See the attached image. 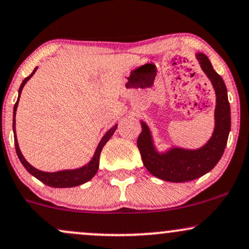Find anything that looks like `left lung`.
<instances>
[{
    "label": "left lung",
    "instance_id": "8db88e82",
    "mask_svg": "<svg viewBox=\"0 0 249 249\" xmlns=\"http://www.w3.org/2000/svg\"><path fill=\"white\" fill-rule=\"evenodd\" d=\"M195 55L215 92L214 128L208 142L196 149L173 146L164 152H158L148 125L140 121L142 130L137 145L143 166L155 178L167 182L193 181L210 172L223 157L231 131V107L223 77L213 70L204 53L197 52Z\"/></svg>",
    "mask_w": 249,
    "mask_h": 249
}]
</instances>
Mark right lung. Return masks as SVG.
<instances>
[{
  "label": "right lung",
  "instance_id": "obj_1",
  "mask_svg": "<svg viewBox=\"0 0 249 249\" xmlns=\"http://www.w3.org/2000/svg\"><path fill=\"white\" fill-rule=\"evenodd\" d=\"M38 67H36L34 71L28 77L23 80L22 85L19 87L18 90V98H17L16 104L14 107V119H13V130H14V138H15V148H16V153L18 155L19 161L22 162L28 172L31 174L32 176H35L36 178H38L39 181L43 182L46 185L52 188H71V187H77V185H81L86 182L90 181V179L94 178L95 174L97 173L98 170V166H100V155L102 152V148L104 147V145L107 142V140L112 137V134L115 133L117 126L118 124H115L113 126L110 128L107 132L104 134L103 138L101 139L100 143H98L97 148H96L94 157L91 158V160L89 161L88 163L85 164V166L80 167V168L76 169H65V170H59V172H54V173H49V172H41L37 168H35L34 166H31L28 161L25 160V158L23 157L22 152H20L19 146H18V142H17V137H16V111H17V107H18V102H19V97H20V92H22L24 86L28 81L31 79L32 75L36 73Z\"/></svg>",
  "mask_w": 249,
  "mask_h": 249
}]
</instances>
